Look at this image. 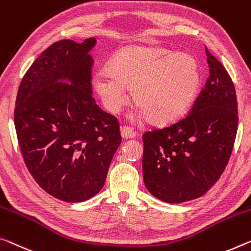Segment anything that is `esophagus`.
I'll return each instance as SVG.
<instances>
[{
	"label": "esophagus",
	"mask_w": 251,
	"mask_h": 251,
	"mask_svg": "<svg viewBox=\"0 0 251 251\" xmlns=\"http://www.w3.org/2000/svg\"><path fill=\"white\" fill-rule=\"evenodd\" d=\"M121 135L124 140H130V138L135 137V132L130 127L123 126L121 127Z\"/></svg>",
	"instance_id": "34e87169"
}]
</instances>
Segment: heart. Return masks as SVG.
<instances>
[{
	"label": "heart",
	"instance_id": "obj_1",
	"mask_svg": "<svg viewBox=\"0 0 251 251\" xmlns=\"http://www.w3.org/2000/svg\"><path fill=\"white\" fill-rule=\"evenodd\" d=\"M201 83V68L193 55L141 45L117 51L108 71H98L93 78L94 89L109 113H118L126 104L128 87L138 106L137 116L157 126L184 116L198 98Z\"/></svg>",
	"mask_w": 251,
	"mask_h": 251
}]
</instances>
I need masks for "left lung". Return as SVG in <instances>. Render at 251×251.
<instances>
[{
  "label": "left lung",
  "instance_id": "obj_1",
  "mask_svg": "<svg viewBox=\"0 0 251 251\" xmlns=\"http://www.w3.org/2000/svg\"><path fill=\"white\" fill-rule=\"evenodd\" d=\"M210 75L190 114L143 135L146 189L166 203L200 198L224 173L236 140V90L225 67L205 50Z\"/></svg>",
  "mask_w": 251,
  "mask_h": 251
}]
</instances>
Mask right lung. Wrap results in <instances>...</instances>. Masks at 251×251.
Wrapping results in <instances>:
<instances>
[{"label":"right lung","instance_id":"right-lung-1","mask_svg":"<svg viewBox=\"0 0 251 251\" xmlns=\"http://www.w3.org/2000/svg\"><path fill=\"white\" fill-rule=\"evenodd\" d=\"M97 45L61 40L39 55L20 83L14 125L35 182L59 200L82 202L105 184L122 143L119 124L95 102L90 71Z\"/></svg>","mask_w":251,"mask_h":251}]
</instances>
